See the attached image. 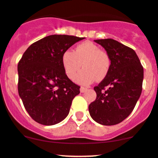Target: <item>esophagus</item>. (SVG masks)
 I'll return each instance as SVG.
<instances>
[{"instance_id": "1", "label": "esophagus", "mask_w": 158, "mask_h": 158, "mask_svg": "<svg viewBox=\"0 0 158 158\" xmlns=\"http://www.w3.org/2000/svg\"><path fill=\"white\" fill-rule=\"evenodd\" d=\"M86 90H87L86 87H83V86L80 87V92H81V93H84V92H85Z\"/></svg>"}]
</instances>
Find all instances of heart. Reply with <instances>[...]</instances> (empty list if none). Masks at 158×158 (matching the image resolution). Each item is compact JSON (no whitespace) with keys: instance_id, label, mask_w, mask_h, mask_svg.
I'll return each instance as SVG.
<instances>
[{"instance_id":"b5f03b06","label":"heart","mask_w":158,"mask_h":158,"mask_svg":"<svg viewBox=\"0 0 158 158\" xmlns=\"http://www.w3.org/2000/svg\"><path fill=\"white\" fill-rule=\"evenodd\" d=\"M62 63L66 76L73 79L80 70L83 69L76 77L81 84H89L95 80L101 81L107 76L111 66V59L105 50L91 42L79 44L74 51L67 50L62 54Z\"/></svg>"}]
</instances>
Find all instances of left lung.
Returning <instances> with one entry per match:
<instances>
[{"label":"left lung","mask_w":158,"mask_h":158,"mask_svg":"<svg viewBox=\"0 0 158 158\" xmlns=\"http://www.w3.org/2000/svg\"><path fill=\"white\" fill-rule=\"evenodd\" d=\"M110 55L107 76L94 87L96 99L89 106L91 117L106 126L125 120L135 107L142 92L143 68L134 49L111 38L95 40Z\"/></svg>","instance_id":"8db88e82"}]
</instances>
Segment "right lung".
Instances as JSON below:
<instances>
[{
    "mask_svg": "<svg viewBox=\"0 0 158 158\" xmlns=\"http://www.w3.org/2000/svg\"><path fill=\"white\" fill-rule=\"evenodd\" d=\"M82 39L65 35L45 37L31 45L18 62V93L37 123L51 126L68 116L80 86L66 76L62 56Z\"/></svg>",
    "mask_w": 158,
    "mask_h": 158,
    "instance_id": "obj_1",
    "label": "right lung"
}]
</instances>
